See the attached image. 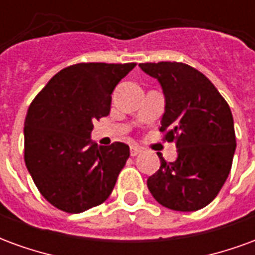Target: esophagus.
Returning a JSON list of instances; mask_svg holds the SVG:
<instances>
[{"label":"esophagus","instance_id":"1","mask_svg":"<svg viewBox=\"0 0 255 255\" xmlns=\"http://www.w3.org/2000/svg\"><path fill=\"white\" fill-rule=\"evenodd\" d=\"M129 151H131V155H132V157H136V155H138L139 153L142 151V150L139 149L138 146H131V149H129Z\"/></svg>","mask_w":255,"mask_h":255}]
</instances>
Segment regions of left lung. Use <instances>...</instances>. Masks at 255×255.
<instances>
[{
  "label": "left lung",
  "mask_w": 255,
  "mask_h": 255,
  "mask_svg": "<svg viewBox=\"0 0 255 255\" xmlns=\"http://www.w3.org/2000/svg\"><path fill=\"white\" fill-rule=\"evenodd\" d=\"M142 71L160 82L165 113L160 131L175 142L177 158L147 179L158 203L172 210L194 212L217 197L230 175L236 147L230 105L202 72L183 63H143Z\"/></svg>",
  "instance_id": "left-lung-1"
}]
</instances>
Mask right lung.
Returning <instances> with one entry per match:
<instances>
[{"label":"right lung","instance_id":"add662e5","mask_svg":"<svg viewBox=\"0 0 255 255\" xmlns=\"http://www.w3.org/2000/svg\"><path fill=\"white\" fill-rule=\"evenodd\" d=\"M136 64L80 63L36 94L24 123V161L42 197L65 213L105 202L129 157L128 144L98 146L93 122L111 112L112 93Z\"/></svg>","mask_w":255,"mask_h":255}]
</instances>
